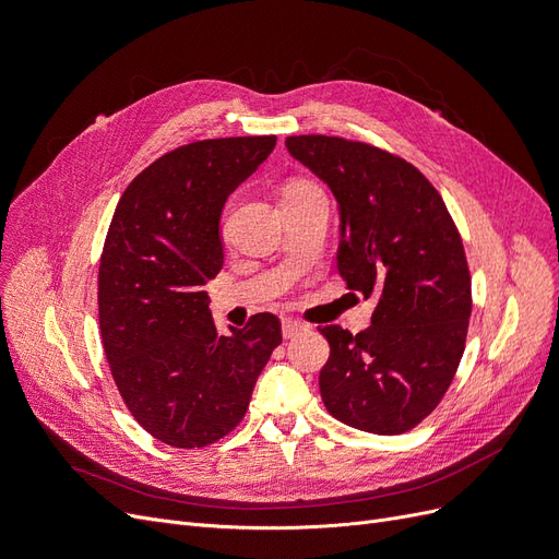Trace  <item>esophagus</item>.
I'll return each mask as SVG.
<instances>
[{
    "label": "esophagus",
    "mask_w": 559,
    "mask_h": 559,
    "mask_svg": "<svg viewBox=\"0 0 559 559\" xmlns=\"http://www.w3.org/2000/svg\"><path fill=\"white\" fill-rule=\"evenodd\" d=\"M302 331H308V326L302 324V321H298V319H284L282 321V335L284 337H296Z\"/></svg>",
    "instance_id": "1"
}]
</instances>
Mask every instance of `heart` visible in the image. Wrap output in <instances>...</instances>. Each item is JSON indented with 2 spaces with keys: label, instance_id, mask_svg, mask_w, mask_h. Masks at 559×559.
I'll use <instances>...</instances> for the list:
<instances>
[{
  "label": "heart",
  "instance_id": "obj_1",
  "mask_svg": "<svg viewBox=\"0 0 559 559\" xmlns=\"http://www.w3.org/2000/svg\"><path fill=\"white\" fill-rule=\"evenodd\" d=\"M314 191H319V189H317V186H314L312 181L294 177V179H289V181H284V186H282V200L302 198V195L314 193Z\"/></svg>",
  "mask_w": 559,
  "mask_h": 559
}]
</instances>
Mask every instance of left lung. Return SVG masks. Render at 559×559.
Returning <instances> with one entry per match:
<instances>
[{
    "label": "left lung",
    "mask_w": 559,
    "mask_h": 559,
    "mask_svg": "<svg viewBox=\"0 0 559 559\" xmlns=\"http://www.w3.org/2000/svg\"><path fill=\"white\" fill-rule=\"evenodd\" d=\"M286 148L337 200L343 280L378 298L366 331L319 329L331 345L321 401L354 429L411 431L441 403L464 354L471 275L460 230L431 181L384 148L326 134L286 138Z\"/></svg>",
    "instance_id": "obj_1"
}]
</instances>
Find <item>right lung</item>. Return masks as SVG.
I'll list each match as a JSON object with an SVG mask.
<instances>
[{
	"instance_id": "obj_1",
	"label": "right lung",
	"mask_w": 559,
	"mask_h": 559,
	"mask_svg": "<svg viewBox=\"0 0 559 559\" xmlns=\"http://www.w3.org/2000/svg\"><path fill=\"white\" fill-rule=\"evenodd\" d=\"M275 134L183 144L118 200L97 275L99 333L114 382L140 425L173 448H205L240 425L282 343L275 314L218 335L205 284L224 265L228 195L275 148Z\"/></svg>"
}]
</instances>
